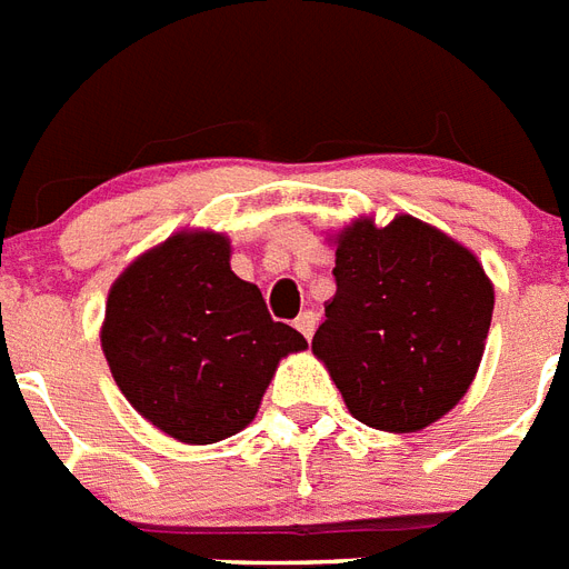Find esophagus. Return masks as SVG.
<instances>
[{
	"mask_svg": "<svg viewBox=\"0 0 569 569\" xmlns=\"http://www.w3.org/2000/svg\"><path fill=\"white\" fill-rule=\"evenodd\" d=\"M316 325H319V319H316V312H301V316L295 319V328L301 330V333L307 339H312V330H316Z\"/></svg>",
	"mask_w": 569,
	"mask_h": 569,
	"instance_id": "34e87169",
	"label": "esophagus"
}]
</instances>
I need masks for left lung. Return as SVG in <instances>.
<instances>
[{"instance_id": "left-lung-1", "label": "left lung", "mask_w": 569, "mask_h": 569, "mask_svg": "<svg viewBox=\"0 0 569 569\" xmlns=\"http://www.w3.org/2000/svg\"><path fill=\"white\" fill-rule=\"evenodd\" d=\"M337 295L312 351L355 419L410 433L449 413L478 372L493 286L467 248L410 214L337 241Z\"/></svg>"}]
</instances>
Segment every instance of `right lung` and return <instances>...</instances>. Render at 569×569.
<instances>
[{
    "instance_id": "obj_1",
    "label": "right lung",
    "mask_w": 569,
    "mask_h": 569,
    "mask_svg": "<svg viewBox=\"0 0 569 569\" xmlns=\"http://www.w3.org/2000/svg\"><path fill=\"white\" fill-rule=\"evenodd\" d=\"M307 348L230 271V241L180 232L136 259L106 303L102 351L120 392L180 442H218L257 416L280 357Z\"/></svg>"
}]
</instances>
